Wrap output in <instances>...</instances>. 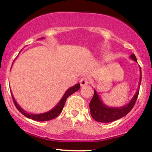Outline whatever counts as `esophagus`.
Returning a JSON list of instances; mask_svg holds the SVG:
<instances>
[{"label":"esophagus","instance_id":"1","mask_svg":"<svg viewBox=\"0 0 152 152\" xmlns=\"http://www.w3.org/2000/svg\"><path fill=\"white\" fill-rule=\"evenodd\" d=\"M80 83L81 86H84L85 85L88 84V77H82L80 80Z\"/></svg>","mask_w":152,"mask_h":152}]
</instances>
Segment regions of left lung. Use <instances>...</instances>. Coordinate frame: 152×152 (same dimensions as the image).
<instances>
[{
    "mask_svg": "<svg viewBox=\"0 0 152 152\" xmlns=\"http://www.w3.org/2000/svg\"><path fill=\"white\" fill-rule=\"evenodd\" d=\"M131 59L137 62V59L135 54H132L130 56ZM140 80L139 83V88L140 87L141 82V69L140 67ZM139 89L137 90L136 94L131 99V100L126 105L120 107V108H112V107L107 106L105 104H104L100 100V97L96 90H94V95L92 98L90 102V110L91 116L95 119L96 121L101 123H108L112 122L114 121H116L118 119L121 118L122 117L125 116L135 105L136 99L139 95Z\"/></svg>",
    "mask_w": 152,
    "mask_h": 152,
    "instance_id": "8db88e82",
    "label": "left lung"
}]
</instances>
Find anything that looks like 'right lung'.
I'll use <instances>...</instances> for the list:
<instances>
[{
    "mask_svg": "<svg viewBox=\"0 0 152 152\" xmlns=\"http://www.w3.org/2000/svg\"><path fill=\"white\" fill-rule=\"evenodd\" d=\"M40 39H43V38H40ZM80 85L79 83L76 84L74 86L71 87L68 89L66 93H64V95H63L62 98L61 99L60 101L57 103V105L54 107V108H52V110H50L48 112H46V113H40V114H32V113H29L28 112L25 111L24 110H23L19 105H18L16 103V100L14 99V97L13 96V94L11 93L12 98H13V103H14L15 105H16V108L19 110L21 113L23 114V115H25L26 117L28 118L32 119V120L37 121H49V120H52V119L55 118L56 117L58 116V115L60 114L61 112L62 111V109L64 108V105L65 104L66 100L69 95L74 93L75 92L77 91L78 90L80 89Z\"/></svg>",
    "mask_w": 152,
    "mask_h": 152,
    "instance_id": "add662e5",
    "label": "right lung"
}]
</instances>
